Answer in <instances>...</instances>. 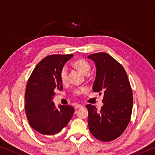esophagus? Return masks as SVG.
Wrapping results in <instances>:
<instances>
[{"label":"esophagus","instance_id":"esophagus-1","mask_svg":"<svg viewBox=\"0 0 155 155\" xmlns=\"http://www.w3.org/2000/svg\"><path fill=\"white\" fill-rule=\"evenodd\" d=\"M83 105L81 104H77L75 105V108H81V107H83Z\"/></svg>","mask_w":155,"mask_h":155}]
</instances>
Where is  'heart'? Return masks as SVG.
Instances as JSON below:
<instances>
[{
  "instance_id": "b5f03b06",
  "label": "heart",
  "mask_w": 155,
  "mask_h": 155,
  "mask_svg": "<svg viewBox=\"0 0 155 155\" xmlns=\"http://www.w3.org/2000/svg\"><path fill=\"white\" fill-rule=\"evenodd\" d=\"M72 65L75 68L80 71L81 72L84 74L87 77H89V71L91 69V65L90 63L87 60L84 58H78V59L75 60L72 63ZM60 79L61 82L65 83L68 81V70L65 67L61 68L60 71ZM87 88L86 87L82 86L78 88H76L74 91V94L75 95H80L82 94L85 92H87Z\"/></svg>"
}]
</instances>
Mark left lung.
I'll use <instances>...</instances> for the list:
<instances>
[{"label": "left lung", "mask_w": 155, "mask_h": 155, "mask_svg": "<svg viewBox=\"0 0 155 155\" xmlns=\"http://www.w3.org/2000/svg\"><path fill=\"white\" fill-rule=\"evenodd\" d=\"M94 61L97 75L94 92L104 93V105L97 110L88 104V126L93 136L102 141H111L123 134L130 121L133 97L127 73L117 61L105 52L88 56Z\"/></svg>", "instance_id": "8db88e82"}]
</instances>
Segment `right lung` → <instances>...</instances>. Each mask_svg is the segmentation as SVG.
<instances>
[{"label":"right lung","instance_id":"right-lung-1","mask_svg":"<svg viewBox=\"0 0 155 155\" xmlns=\"http://www.w3.org/2000/svg\"><path fill=\"white\" fill-rule=\"evenodd\" d=\"M73 54H52L40 61L27 83L25 112L29 124L43 135H54L67 126L74 108L69 105L56 108L52 101L55 91L62 90L60 71Z\"/></svg>","mask_w":155,"mask_h":155}]
</instances>
